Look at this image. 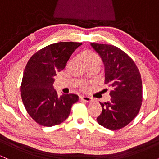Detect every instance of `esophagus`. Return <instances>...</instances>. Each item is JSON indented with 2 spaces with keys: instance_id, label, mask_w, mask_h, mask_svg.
Listing matches in <instances>:
<instances>
[{
  "instance_id": "1",
  "label": "esophagus",
  "mask_w": 159,
  "mask_h": 159,
  "mask_svg": "<svg viewBox=\"0 0 159 159\" xmlns=\"http://www.w3.org/2000/svg\"><path fill=\"white\" fill-rule=\"evenodd\" d=\"M80 98L82 100V101L85 102H91L93 101V98L89 97V96H82L80 97Z\"/></svg>"
}]
</instances>
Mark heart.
Here are the masks:
<instances>
[{
	"mask_svg": "<svg viewBox=\"0 0 159 159\" xmlns=\"http://www.w3.org/2000/svg\"><path fill=\"white\" fill-rule=\"evenodd\" d=\"M82 58L85 63L92 61H99V57L97 54L93 52H90V51L84 52L82 54Z\"/></svg>",
	"mask_w": 159,
	"mask_h": 159,
	"instance_id": "heart-1",
	"label": "heart"
}]
</instances>
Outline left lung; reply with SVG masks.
Here are the masks:
<instances>
[{
	"mask_svg": "<svg viewBox=\"0 0 159 159\" xmlns=\"http://www.w3.org/2000/svg\"><path fill=\"white\" fill-rule=\"evenodd\" d=\"M105 66V83L112 87L111 100L102 103L97 117L99 125L117 130L130 123L139 112L142 102V81L138 67L127 54L111 45L91 43Z\"/></svg>",
	"mask_w": 159,
	"mask_h": 159,
	"instance_id": "8db88e82",
	"label": "left lung"
}]
</instances>
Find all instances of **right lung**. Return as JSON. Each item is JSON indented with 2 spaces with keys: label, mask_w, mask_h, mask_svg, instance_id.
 <instances>
[{
  "label": "right lung",
  "mask_w": 159,
  "mask_h": 159,
  "mask_svg": "<svg viewBox=\"0 0 159 159\" xmlns=\"http://www.w3.org/2000/svg\"><path fill=\"white\" fill-rule=\"evenodd\" d=\"M81 45L54 43L35 53L27 62L21 85V98L28 114L39 125L51 127L63 123L72 105L78 101L76 94L58 96L53 84L54 76L65 68L72 53Z\"/></svg>",
  "instance_id": "obj_1"
}]
</instances>
